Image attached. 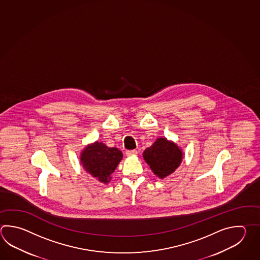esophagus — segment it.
<instances>
[{"mask_svg": "<svg viewBox=\"0 0 260 260\" xmlns=\"http://www.w3.org/2000/svg\"><path fill=\"white\" fill-rule=\"evenodd\" d=\"M138 154L137 150H127V152H126V154H127V156H132V155H136V154Z\"/></svg>", "mask_w": 260, "mask_h": 260, "instance_id": "1", "label": "esophagus"}]
</instances>
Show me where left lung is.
Returning a JSON list of instances; mask_svg holds the SVG:
<instances>
[{"label":"left lung","instance_id":"left-lung-1","mask_svg":"<svg viewBox=\"0 0 260 260\" xmlns=\"http://www.w3.org/2000/svg\"><path fill=\"white\" fill-rule=\"evenodd\" d=\"M143 156L154 175L159 179H164L180 167L183 153L177 143L160 137L143 151Z\"/></svg>","mask_w":260,"mask_h":260}]
</instances>
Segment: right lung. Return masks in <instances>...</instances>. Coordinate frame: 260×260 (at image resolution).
<instances>
[{"instance_id":"obj_1","label":"right lung","mask_w":260,"mask_h":260,"mask_svg":"<svg viewBox=\"0 0 260 260\" xmlns=\"http://www.w3.org/2000/svg\"><path fill=\"white\" fill-rule=\"evenodd\" d=\"M123 158L121 151L107 147L96 141L88 144L80 153V163L87 173L104 184L111 180V175Z\"/></svg>"}]
</instances>
